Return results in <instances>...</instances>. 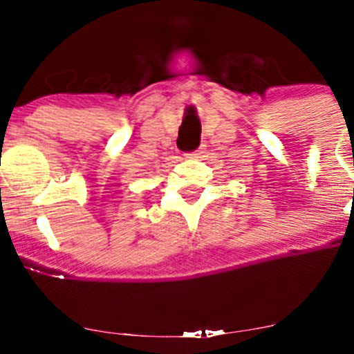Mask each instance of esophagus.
I'll list each match as a JSON object with an SVG mask.
<instances>
[{
  "label": "esophagus",
  "instance_id": "obj_1",
  "mask_svg": "<svg viewBox=\"0 0 354 354\" xmlns=\"http://www.w3.org/2000/svg\"><path fill=\"white\" fill-rule=\"evenodd\" d=\"M200 156H202V151H195V152H190V154H187V159H197Z\"/></svg>",
  "mask_w": 354,
  "mask_h": 354
}]
</instances>
